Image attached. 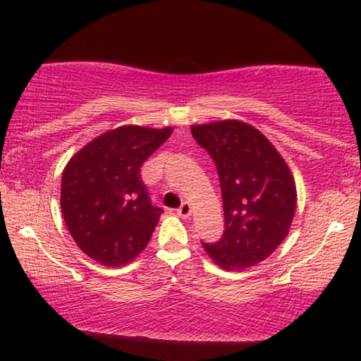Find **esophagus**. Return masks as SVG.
I'll return each mask as SVG.
<instances>
[{
	"label": "esophagus",
	"mask_w": 361,
	"mask_h": 361,
	"mask_svg": "<svg viewBox=\"0 0 361 361\" xmlns=\"http://www.w3.org/2000/svg\"><path fill=\"white\" fill-rule=\"evenodd\" d=\"M176 212H178V215H180V217L188 219L190 215H192V205H190L188 202H183V204H181L180 209L176 210Z\"/></svg>",
	"instance_id": "obj_1"
}]
</instances>
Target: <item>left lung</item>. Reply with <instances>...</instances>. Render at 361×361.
<instances>
[{
    "instance_id": "1",
    "label": "left lung",
    "mask_w": 361,
    "mask_h": 361,
    "mask_svg": "<svg viewBox=\"0 0 361 361\" xmlns=\"http://www.w3.org/2000/svg\"><path fill=\"white\" fill-rule=\"evenodd\" d=\"M192 135L217 166L226 219L221 241L204 247L224 270L244 271L287 238L297 209L295 180L275 146L250 123L219 120L192 126Z\"/></svg>"
}]
</instances>
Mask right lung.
<instances>
[{
  "label": "right lung",
  "mask_w": 361,
  "mask_h": 361,
  "mask_svg": "<svg viewBox=\"0 0 361 361\" xmlns=\"http://www.w3.org/2000/svg\"><path fill=\"white\" fill-rule=\"evenodd\" d=\"M171 132L173 127H117L66 164L62 217L80 250L103 267H123L147 246L163 210L151 205L140 166Z\"/></svg>",
  "instance_id": "right-lung-1"
}]
</instances>
